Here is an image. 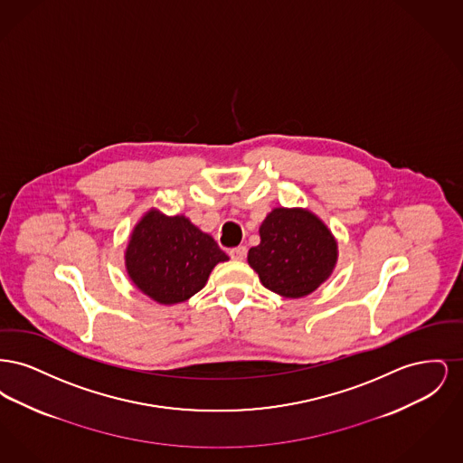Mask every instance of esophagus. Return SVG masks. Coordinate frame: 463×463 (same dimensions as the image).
I'll return each instance as SVG.
<instances>
[{
    "instance_id": "obj_1",
    "label": "esophagus",
    "mask_w": 463,
    "mask_h": 463,
    "mask_svg": "<svg viewBox=\"0 0 463 463\" xmlns=\"http://www.w3.org/2000/svg\"><path fill=\"white\" fill-rule=\"evenodd\" d=\"M229 255H231V259H232V260H236V262L244 260V257H246V246H238V248H232V250L229 251Z\"/></svg>"
}]
</instances>
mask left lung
I'll list each match as a JSON object with an SVG mask.
<instances>
[{"label":"left lung","instance_id":"obj_1","mask_svg":"<svg viewBox=\"0 0 463 463\" xmlns=\"http://www.w3.org/2000/svg\"><path fill=\"white\" fill-rule=\"evenodd\" d=\"M259 234L260 244L250 248L248 264L267 289L302 298L333 274L338 244L328 225L307 208H274Z\"/></svg>","mask_w":463,"mask_h":463}]
</instances>
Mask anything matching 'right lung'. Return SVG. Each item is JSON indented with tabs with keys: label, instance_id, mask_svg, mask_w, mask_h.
Returning a JSON list of instances; mask_svg holds the SVG:
<instances>
[{
	"label": "right lung",
	"instance_id": "1",
	"mask_svg": "<svg viewBox=\"0 0 463 463\" xmlns=\"http://www.w3.org/2000/svg\"><path fill=\"white\" fill-rule=\"evenodd\" d=\"M227 260L215 240L185 215L168 217L156 208L135 223L125 250L133 285L161 306L187 302L213 267Z\"/></svg>",
	"mask_w": 463,
	"mask_h": 463
}]
</instances>
